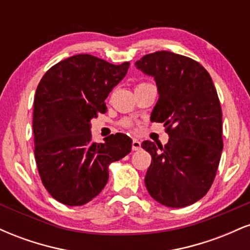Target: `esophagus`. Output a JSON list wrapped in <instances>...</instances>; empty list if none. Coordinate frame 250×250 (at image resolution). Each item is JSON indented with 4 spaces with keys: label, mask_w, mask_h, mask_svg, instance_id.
<instances>
[{
    "label": "esophagus",
    "mask_w": 250,
    "mask_h": 250,
    "mask_svg": "<svg viewBox=\"0 0 250 250\" xmlns=\"http://www.w3.org/2000/svg\"><path fill=\"white\" fill-rule=\"evenodd\" d=\"M131 149H133V150H140V149H141V142H140L139 140L134 139L133 143H131Z\"/></svg>",
    "instance_id": "34e87169"
}]
</instances>
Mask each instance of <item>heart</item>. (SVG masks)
<instances>
[{
	"mask_svg": "<svg viewBox=\"0 0 250 250\" xmlns=\"http://www.w3.org/2000/svg\"><path fill=\"white\" fill-rule=\"evenodd\" d=\"M141 84H146V83H140V84H137L136 87H139V85H141ZM120 125H121L122 127L128 128V127H131V125H133V121H131L130 119H123L122 121L120 122Z\"/></svg>",
	"mask_w": 250,
	"mask_h": 250,
	"instance_id": "obj_1",
	"label": "heart"
}]
</instances>
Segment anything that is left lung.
<instances>
[{"label": "left lung", "mask_w": 250, "mask_h": 250, "mask_svg": "<svg viewBox=\"0 0 250 250\" xmlns=\"http://www.w3.org/2000/svg\"><path fill=\"white\" fill-rule=\"evenodd\" d=\"M135 65L156 82L150 120L163 123L169 135L165 147L142 142L151 155L146 187L166 207H187L210 189L222 154V110L213 80L199 62L171 51L148 54Z\"/></svg>", "instance_id": "obj_1"}]
</instances>
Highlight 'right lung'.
<instances>
[{"mask_svg": "<svg viewBox=\"0 0 250 250\" xmlns=\"http://www.w3.org/2000/svg\"><path fill=\"white\" fill-rule=\"evenodd\" d=\"M129 64L80 54L53 65L37 85L34 154L43 186L63 205L75 207L93 200L107 185L109 165L130 153L133 141L125 134L95 143L90 131V120L107 111L105 99Z\"/></svg>", "mask_w": 250, "mask_h": 250, "instance_id": "add662e5", "label": "right lung"}]
</instances>
